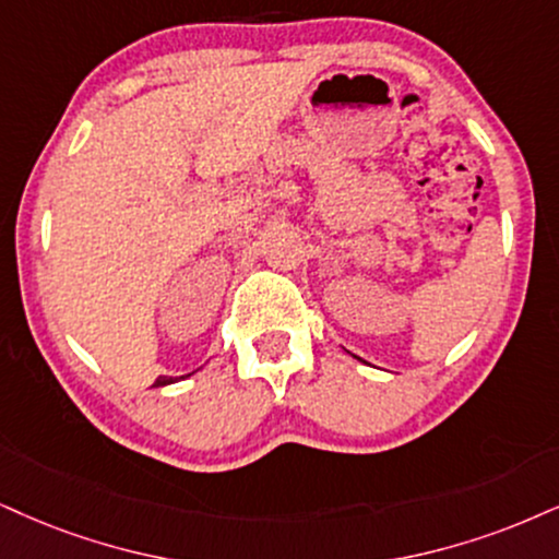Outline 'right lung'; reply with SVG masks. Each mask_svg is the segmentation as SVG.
<instances>
[{"label":"right lung","instance_id":"right-lung-1","mask_svg":"<svg viewBox=\"0 0 559 559\" xmlns=\"http://www.w3.org/2000/svg\"><path fill=\"white\" fill-rule=\"evenodd\" d=\"M189 376H194V373H189ZM189 376H178V378H174V376H160V378H157V381H155L153 385H157V389H160V385L178 383V381H181V378H189Z\"/></svg>","mask_w":559,"mask_h":559}]
</instances>
